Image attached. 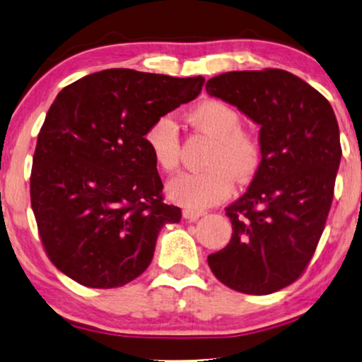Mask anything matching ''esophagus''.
Segmentation results:
<instances>
[{
	"label": "esophagus",
	"instance_id": "obj_1",
	"mask_svg": "<svg viewBox=\"0 0 362 362\" xmlns=\"http://www.w3.org/2000/svg\"><path fill=\"white\" fill-rule=\"evenodd\" d=\"M201 216H204V211L187 209V207L185 211H182V217H185V219H187V221H197Z\"/></svg>",
	"mask_w": 362,
	"mask_h": 362
}]
</instances>
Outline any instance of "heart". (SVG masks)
Masks as SVG:
<instances>
[{
	"mask_svg": "<svg viewBox=\"0 0 362 362\" xmlns=\"http://www.w3.org/2000/svg\"><path fill=\"white\" fill-rule=\"evenodd\" d=\"M187 120L214 138L204 171L180 173L168 182V194L187 209H206L227 199L234 189L232 176L245 182L255 176L262 163V145L254 133L242 130L235 108L221 100H206L192 108ZM145 143L155 165L175 171L180 165V135L171 117H160L148 127Z\"/></svg>",
	"mask_w": 362,
	"mask_h": 362,
	"instance_id": "obj_1",
	"label": "heart"
}]
</instances>
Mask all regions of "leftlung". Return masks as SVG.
Returning a JSON list of instances; mask_svg holds the SVG:
<instances>
[{
    "instance_id": "1",
    "label": "left lung",
    "mask_w": 362,
    "mask_h": 362,
    "mask_svg": "<svg viewBox=\"0 0 362 362\" xmlns=\"http://www.w3.org/2000/svg\"><path fill=\"white\" fill-rule=\"evenodd\" d=\"M206 90L259 123L262 145L249 189L226 207L230 242L207 262L232 290L274 293L303 275L325 230L343 153L338 122L316 88L281 69L221 74Z\"/></svg>"
}]
</instances>
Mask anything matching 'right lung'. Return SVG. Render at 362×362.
Here are the masks:
<instances>
[{
	"label": "right lung",
	"mask_w": 362,
	"mask_h": 362,
	"mask_svg": "<svg viewBox=\"0 0 362 362\" xmlns=\"http://www.w3.org/2000/svg\"><path fill=\"white\" fill-rule=\"evenodd\" d=\"M204 77L108 69L64 87L37 135L31 206L49 260L88 288H117L151 264L181 209L163 202L145 143L156 118L201 93Z\"/></svg>",
	"instance_id": "add662e5"
}]
</instances>
